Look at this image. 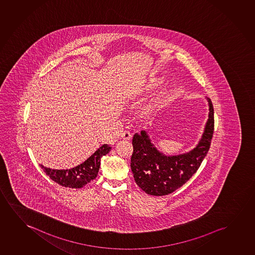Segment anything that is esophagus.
Segmentation results:
<instances>
[{
	"label": "esophagus",
	"instance_id": "obj_1",
	"mask_svg": "<svg viewBox=\"0 0 255 255\" xmlns=\"http://www.w3.org/2000/svg\"><path fill=\"white\" fill-rule=\"evenodd\" d=\"M130 137H131V135H130V133L128 130H125V131H123L121 133V138L124 140H129L130 139Z\"/></svg>",
	"mask_w": 255,
	"mask_h": 255
}]
</instances>
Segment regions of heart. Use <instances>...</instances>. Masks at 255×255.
<instances>
[{"instance_id": "heart-1", "label": "heart", "mask_w": 255, "mask_h": 255, "mask_svg": "<svg viewBox=\"0 0 255 255\" xmlns=\"http://www.w3.org/2000/svg\"><path fill=\"white\" fill-rule=\"evenodd\" d=\"M156 84V83H154V82H150V83H148V84L144 86V87L143 88V90H144V91H149L150 90V88H152V86H154ZM164 93H162V94L159 95L158 97H157L156 99H155V101L152 103V104H150V105H148L147 107H145V108L143 109V113L144 114H146V113H149V112H150V111L152 110V108H153L154 106H156V105H158L159 103H160L162 100H163V98H164Z\"/></svg>"}]
</instances>
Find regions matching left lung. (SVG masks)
Returning <instances> with one entry per match:
<instances>
[{"label": "left lung", "instance_id": "obj_1", "mask_svg": "<svg viewBox=\"0 0 255 255\" xmlns=\"http://www.w3.org/2000/svg\"><path fill=\"white\" fill-rule=\"evenodd\" d=\"M209 106L208 119L202 136L194 149L186 153L166 156L155 147L145 130L133 136L130 168L136 185L149 195H168L188 181L198 171L209 150L214 130L213 107Z\"/></svg>", "mask_w": 255, "mask_h": 255}]
</instances>
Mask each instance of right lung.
Instances as JSON below:
<instances>
[{
	"label": "right lung",
	"instance_id": "1",
	"mask_svg": "<svg viewBox=\"0 0 255 255\" xmlns=\"http://www.w3.org/2000/svg\"><path fill=\"white\" fill-rule=\"evenodd\" d=\"M112 147L103 144L91 157L76 167L66 170H55L40 164L46 175L58 185L69 188H82L97 178L103 156L108 154Z\"/></svg>",
	"mask_w": 255,
	"mask_h": 255
}]
</instances>
